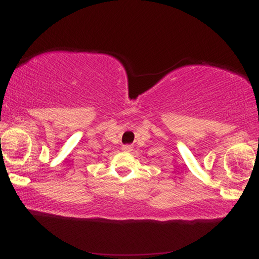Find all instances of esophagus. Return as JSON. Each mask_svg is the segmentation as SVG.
<instances>
[{
	"label": "esophagus",
	"instance_id": "obj_1",
	"mask_svg": "<svg viewBox=\"0 0 259 259\" xmlns=\"http://www.w3.org/2000/svg\"><path fill=\"white\" fill-rule=\"evenodd\" d=\"M122 151H123V152H131V151H133V146H131V145H123V146H122Z\"/></svg>",
	"mask_w": 259,
	"mask_h": 259
}]
</instances>
